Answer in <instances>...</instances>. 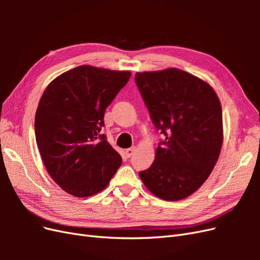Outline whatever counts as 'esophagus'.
Listing matches in <instances>:
<instances>
[{
  "label": "esophagus",
  "mask_w": 260,
  "mask_h": 260,
  "mask_svg": "<svg viewBox=\"0 0 260 260\" xmlns=\"http://www.w3.org/2000/svg\"><path fill=\"white\" fill-rule=\"evenodd\" d=\"M135 151H136V147L133 146V147H130V148H127L124 151V153H125V156L127 157H130V156H132L133 155V153H135Z\"/></svg>",
  "instance_id": "1"
}]
</instances>
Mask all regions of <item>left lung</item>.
I'll return each instance as SVG.
<instances>
[{"label":"left lung","mask_w":260,"mask_h":260,"mask_svg":"<svg viewBox=\"0 0 260 260\" xmlns=\"http://www.w3.org/2000/svg\"><path fill=\"white\" fill-rule=\"evenodd\" d=\"M155 127L166 140L139 176L164 201H180L205 182L223 142L222 109L209 83L178 68L136 74Z\"/></svg>","instance_id":"1"}]
</instances>
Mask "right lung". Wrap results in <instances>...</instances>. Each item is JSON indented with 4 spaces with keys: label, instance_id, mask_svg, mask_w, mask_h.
<instances>
[{
    "label": "right lung",
    "instance_id": "right-lung-1",
    "mask_svg": "<svg viewBox=\"0 0 260 260\" xmlns=\"http://www.w3.org/2000/svg\"><path fill=\"white\" fill-rule=\"evenodd\" d=\"M128 70L78 66L46 86L35 118L44 166L62 190L76 198L98 194L121 166L104 135V113L130 79Z\"/></svg>",
    "mask_w": 260,
    "mask_h": 260
}]
</instances>
